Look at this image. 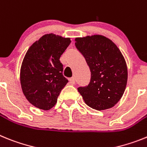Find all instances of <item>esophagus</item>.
Returning a JSON list of instances; mask_svg holds the SVG:
<instances>
[{
  "label": "esophagus",
  "instance_id": "esophagus-1",
  "mask_svg": "<svg viewBox=\"0 0 147 147\" xmlns=\"http://www.w3.org/2000/svg\"><path fill=\"white\" fill-rule=\"evenodd\" d=\"M69 83L71 84H72V85H73V84H75V78L72 77V78H69Z\"/></svg>",
  "mask_w": 147,
  "mask_h": 147
}]
</instances>
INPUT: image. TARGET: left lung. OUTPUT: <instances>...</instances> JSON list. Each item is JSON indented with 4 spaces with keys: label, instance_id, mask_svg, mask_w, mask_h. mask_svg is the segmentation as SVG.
Wrapping results in <instances>:
<instances>
[{
    "label": "left lung",
    "instance_id": "left-lung-1",
    "mask_svg": "<svg viewBox=\"0 0 147 147\" xmlns=\"http://www.w3.org/2000/svg\"><path fill=\"white\" fill-rule=\"evenodd\" d=\"M75 40L91 72L89 85L78 90L92 109L112 108L123 96L127 86L128 72L123 55L114 42L103 35L76 38Z\"/></svg>",
    "mask_w": 147,
    "mask_h": 147
}]
</instances>
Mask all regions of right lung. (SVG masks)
<instances>
[{
  "mask_svg": "<svg viewBox=\"0 0 147 147\" xmlns=\"http://www.w3.org/2000/svg\"><path fill=\"white\" fill-rule=\"evenodd\" d=\"M70 43L69 38L47 34L33 43L24 56L20 72L21 89L28 101L38 109H52L68 82L60 58Z\"/></svg>",
  "mask_w": 147,
  "mask_h": 147,
  "instance_id": "obj_1",
  "label": "right lung"
}]
</instances>
